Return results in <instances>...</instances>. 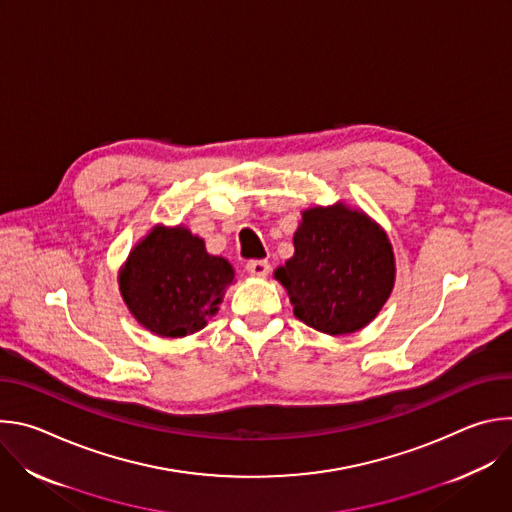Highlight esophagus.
<instances>
[{"mask_svg":"<svg viewBox=\"0 0 512 512\" xmlns=\"http://www.w3.org/2000/svg\"><path fill=\"white\" fill-rule=\"evenodd\" d=\"M247 273L253 277H267L269 273V263L267 261H249L247 263Z\"/></svg>","mask_w":512,"mask_h":512,"instance_id":"obj_1","label":"esophagus"}]
</instances>
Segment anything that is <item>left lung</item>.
Here are the masks:
<instances>
[{
	"label": "left lung",
	"mask_w": 512,
	"mask_h": 512,
	"mask_svg": "<svg viewBox=\"0 0 512 512\" xmlns=\"http://www.w3.org/2000/svg\"><path fill=\"white\" fill-rule=\"evenodd\" d=\"M395 275V253L385 229L342 200L302 210L294 257L273 271L294 316L330 336L369 326L387 304Z\"/></svg>",
	"instance_id": "8db88e82"
}]
</instances>
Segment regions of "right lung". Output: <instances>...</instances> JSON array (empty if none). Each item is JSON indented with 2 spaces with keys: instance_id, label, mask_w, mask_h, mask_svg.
<instances>
[{
  "instance_id": "right-lung-1",
  "label": "right lung",
  "mask_w": 512,
  "mask_h": 512,
  "mask_svg": "<svg viewBox=\"0 0 512 512\" xmlns=\"http://www.w3.org/2000/svg\"><path fill=\"white\" fill-rule=\"evenodd\" d=\"M117 281L137 324L162 338H184L216 316L235 269L188 227L156 225L129 251Z\"/></svg>"
}]
</instances>
